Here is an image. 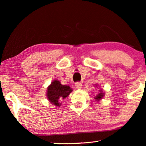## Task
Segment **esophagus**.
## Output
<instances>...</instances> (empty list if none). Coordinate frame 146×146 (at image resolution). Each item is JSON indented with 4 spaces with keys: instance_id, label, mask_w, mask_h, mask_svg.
<instances>
[{
    "instance_id": "esophagus-1",
    "label": "esophagus",
    "mask_w": 146,
    "mask_h": 146,
    "mask_svg": "<svg viewBox=\"0 0 146 146\" xmlns=\"http://www.w3.org/2000/svg\"><path fill=\"white\" fill-rule=\"evenodd\" d=\"M75 86L76 88V89H81L82 85L81 82H76L75 84Z\"/></svg>"
}]
</instances>
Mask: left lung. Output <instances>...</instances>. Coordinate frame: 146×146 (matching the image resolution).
Segmentation results:
<instances>
[{
    "label": "left lung",
    "mask_w": 146,
    "mask_h": 146,
    "mask_svg": "<svg viewBox=\"0 0 146 146\" xmlns=\"http://www.w3.org/2000/svg\"><path fill=\"white\" fill-rule=\"evenodd\" d=\"M96 86H98V85L97 84H96ZM104 92H103V90L102 89H100V90H99V93L96 96H94V99L96 100L97 102H99L100 100H101L103 98H104Z\"/></svg>",
    "instance_id": "1"
}]
</instances>
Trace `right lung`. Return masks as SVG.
<instances>
[{"label":"right lung","mask_w":146,"mask_h":146,"mask_svg":"<svg viewBox=\"0 0 146 146\" xmlns=\"http://www.w3.org/2000/svg\"><path fill=\"white\" fill-rule=\"evenodd\" d=\"M72 91L69 86L62 85L58 80H53L47 88L46 97L52 104L60 107L62 104L60 101L68 96Z\"/></svg>","instance_id":"1"}]
</instances>
